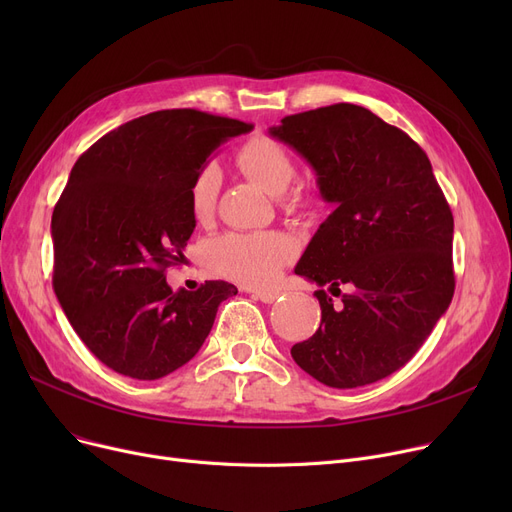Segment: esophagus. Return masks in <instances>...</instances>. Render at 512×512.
<instances>
[{
  "instance_id": "esophagus-1",
  "label": "esophagus",
  "mask_w": 512,
  "mask_h": 512,
  "mask_svg": "<svg viewBox=\"0 0 512 512\" xmlns=\"http://www.w3.org/2000/svg\"><path fill=\"white\" fill-rule=\"evenodd\" d=\"M249 294H251L253 299H257L261 303H267V305L274 303L280 297L278 292H272V290H249Z\"/></svg>"
}]
</instances>
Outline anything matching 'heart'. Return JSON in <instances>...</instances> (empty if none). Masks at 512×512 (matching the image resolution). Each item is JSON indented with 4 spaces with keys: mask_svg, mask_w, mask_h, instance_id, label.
<instances>
[{
    "mask_svg": "<svg viewBox=\"0 0 512 512\" xmlns=\"http://www.w3.org/2000/svg\"><path fill=\"white\" fill-rule=\"evenodd\" d=\"M240 172L259 184L267 195L282 197L297 178V164L292 155L278 141L270 137H253L236 153ZM222 176L213 164L205 166L193 180L188 201L191 213L199 224L211 220L218 203ZM288 207H303L307 199L303 193H290ZM297 247L290 236L280 232L265 234H226L213 240L207 249L209 265L215 272L251 288H263L276 282L282 267L294 257Z\"/></svg>",
    "mask_w": 512,
    "mask_h": 512,
    "instance_id": "heart-1",
    "label": "heart"
}]
</instances>
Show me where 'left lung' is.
Listing matches in <instances>:
<instances>
[{
  "instance_id": "obj_1",
  "label": "left lung",
  "mask_w": 512,
  "mask_h": 512,
  "mask_svg": "<svg viewBox=\"0 0 512 512\" xmlns=\"http://www.w3.org/2000/svg\"><path fill=\"white\" fill-rule=\"evenodd\" d=\"M274 139L303 155L334 205L294 274L317 286V332L290 348L311 378L359 388L407 365L454 294L448 201L425 151L361 105L334 103L282 118Z\"/></svg>"
}]
</instances>
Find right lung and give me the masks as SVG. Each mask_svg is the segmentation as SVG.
Masks as SVG:
<instances>
[{"instance_id": "add662e5", "label": "right lung", "mask_w": 512, "mask_h": 512, "mask_svg": "<svg viewBox=\"0 0 512 512\" xmlns=\"http://www.w3.org/2000/svg\"><path fill=\"white\" fill-rule=\"evenodd\" d=\"M253 124L161 110L76 159L51 215L53 290L78 338L116 373L159 380L191 361L234 284L174 292L166 270L195 230L188 191L205 159Z\"/></svg>"}]
</instances>
